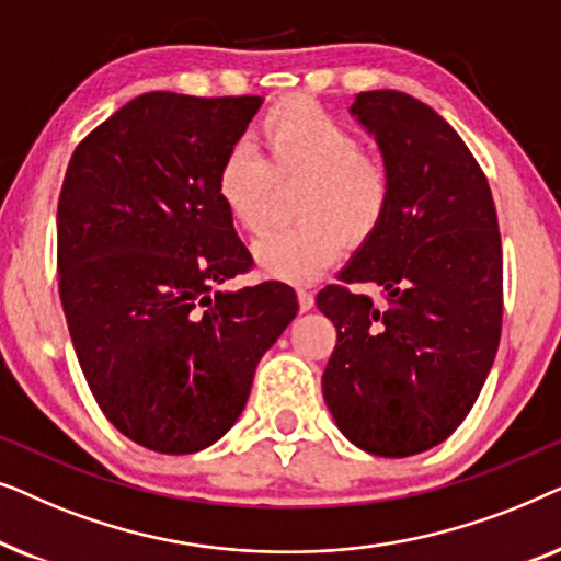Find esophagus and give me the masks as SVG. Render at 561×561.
I'll return each mask as SVG.
<instances>
[{"mask_svg":"<svg viewBox=\"0 0 561 561\" xmlns=\"http://www.w3.org/2000/svg\"><path fill=\"white\" fill-rule=\"evenodd\" d=\"M296 296H298V309H301V311H311L313 309V294H311V290L298 288Z\"/></svg>","mask_w":561,"mask_h":561,"instance_id":"34e87169","label":"esophagus"}]
</instances>
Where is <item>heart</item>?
Returning a JSON list of instances; mask_svg holds the SVG:
<instances>
[{
    "label": "heart",
    "mask_w": 561,
    "mask_h": 561,
    "mask_svg": "<svg viewBox=\"0 0 561 561\" xmlns=\"http://www.w3.org/2000/svg\"><path fill=\"white\" fill-rule=\"evenodd\" d=\"M257 137L263 156L244 142L221 156L214 191L229 219L257 234L280 188L298 183V221L257 240L252 255L275 280L311 283L340 257L342 244L359 248L378 234L393 202V173L347 125L306 99L273 104Z\"/></svg>",
    "instance_id": "b5f03b06"
}]
</instances>
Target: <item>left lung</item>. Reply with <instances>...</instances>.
<instances>
[{
    "label": "left lung",
    "instance_id": "1",
    "mask_svg": "<svg viewBox=\"0 0 561 561\" xmlns=\"http://www.w3.org/2000/svg\"><path fill=\"white\" fill-rule=\"evenodd\" d=\"M352 114L393 173L378 234L317 296L336 327L324 401L359 449L411 457L462 424L493 367L503 324V250L488 179L432 106L363 91ZM352 282L383 288L382 310Z\"/></svg>",
    "mask_w": 561,
    "mask_h": 561
}]
</instances>
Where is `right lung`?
Listing matches in <instances>:
<instances>
[{
	"label": "right lung",
	"mask_w": 561,
	"mask_h": 561,
	"mask_svg": "<svg viewBox=\"0 0 561 561\" xmlns=\"http://www.w3.org/2000/svg\"><path fill=\"white\" fill-rule=\"evenodd\" d=\"M260 96L150 91L83 137L58 198V290L114 428L160 455L227 434L298 304L286 283L217 290L252 255L214 173Z\"/></svg>",
	"instance_id": "1"
}]
</instances>
